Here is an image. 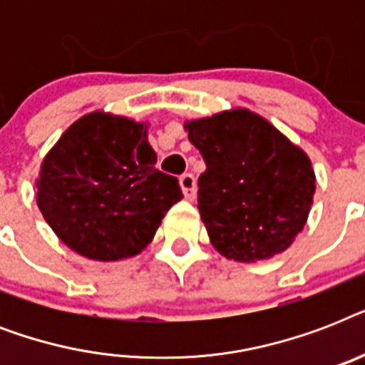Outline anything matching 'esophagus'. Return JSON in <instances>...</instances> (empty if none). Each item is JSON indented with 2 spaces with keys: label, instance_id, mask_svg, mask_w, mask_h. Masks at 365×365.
<instances>
[{
  "label": "esophagus",
  "instance_id": "obj_1",
  "mask_svg": "<svg viewBox=\"0 0 365 365\" xmlns=\"http://www.w3.org/2000/svg\"><path fill=\"white\" fill-rule=\"evenodd\" d=\"M180 187H182L185 199H195V195H197V183H195V178L191 176V174H183V176L180 178Z\"/></svg>",
  "mask_w": 365,
  "mask_h": 365
}]
</instances>
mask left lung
I'll use <instances>...</instances> for the list:
<instances>
[{
	"mask_svg": "<svg viewBox=\"0 0 365 365\" xmlns=\"http://www.w3.org/2000/svg\"><path fill=\"white\" fill-rule=\"evenodd\" d=\"M206 170L199 212L212 246L229 259H269L307 223L314 170L303 149L248 110L185 123Z\"/></svg>",
	"mask_w": 365,
	"mask_h": 365,
	"instance_id": "obj_1",
	"label": "left lung"
}]
</instances>
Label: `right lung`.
Returning a JSON list of instances; mask_svg holds the SVG:
<instances>
[{
  "label": "right lung",
  "mask_w": 365,
  "mask_h": 365,
  "mask_svg": "<svg viewBox=\"0 0 365 365\" xmlns=\"http://www.w3.org/2000/svg\"><path fill=\"white\" fill-rule=\"evenodd\" d=\"M142 123L94 111L43 159L37 206L58 239L88 259L140 254L182 199L178 178L155 168Z\"/></svg>",
  "instance_id": "add662e5"
}]
</instances>
